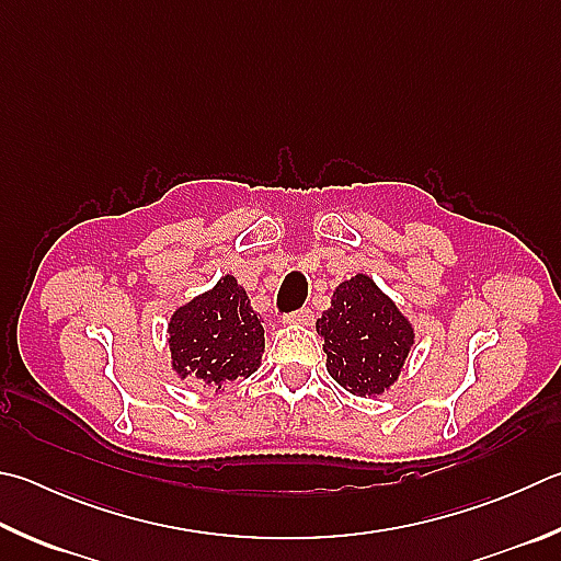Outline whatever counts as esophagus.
Listing matches in <instances>:
<instances>
[{
  "mask_svg": "<svg viewBox=\"0 0 561 561\" xmlns=\"http://www.w3.org/2000/svg\"><path fill=\"white\" fill-rule=\"evenodd\" d=\"M311 319H313L311 309L304 307V309H299V311L289 313V316H287V323H311Z\"/></svg>",
  "mask_w": 561,
  "mask_h": 561,
  "instance_id": "34e87169",
  "label": "esophagus"
}]
</instances>
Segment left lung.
<instances>
[{"label":"left lung","instance_id":"8db88e82","mask_svg":"<svg viewBox=\"0 0 561 561\" xmlns=\"http://www.w3.org/2000/svg\"><path fill=\"white\" fill-rule=\"evenodd\" d=\"M316 329L329 375L360 397L380 394L397 380L414 341L410 321L365 274L339 284Z\"/></svg>","mask_w":561,"mask_h":561}]
</instances>
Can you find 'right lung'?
Segmentation results:
<instances>
[{
    "instance_id": "obj_1",
    "label": "right lung",
    "mask_w": 561,
    "mask_h": 561,
    "mask_svg": "<svg viewBox=\"0 0 561 561\" xmlns=\"http://www.w3.org/2000/svg\"><path fill=\"white\" fill-rule=\"evenodd\" d=\"M174 370L222 390V385L250 378L264 351V331L245 289L236 277H222L210 291L181 307L169 323Z\"/></svg>"
}]
</instances>
